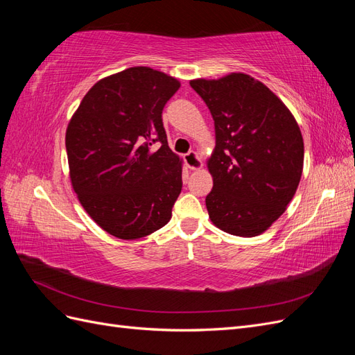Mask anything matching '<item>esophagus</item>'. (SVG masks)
<instances>
[{
	"instance_id": "obj_1",
	"label": "esophagus",
	"mask_w": 355,
	"mask_h": 355,
	"mask_svg": "<svg viewBox=\"0 0 355 355\" xmlns=\"http://www.w3.org/2000/svg\"><path fill=\"white\" fill-rule=\"evenodd\" d=\"M184 159H185V164H187L191 170H198V168H201V166H202L201 159H200V157L197 155L196 151H189L188 154H185Z\"/></svg>"
}]
</instances>
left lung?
Here are the masks:
<instances>
[{"instance_id": "8db88e82", "label": "left lung", "mask_w": 355, "mask_h": 355, "mask_svg": "<svg viewBox=\"0 0 355 355\" xmlns=\"http://www.w3.org/2000/svg\"><path fill=\"white\" fill-rule=\"evenodd\" d=\"M214 121L209 159L211 222L225 232L254 237L286 211L304 167V139L286 105L245 73L192 80Z\"/></svg>"}]
</instances>
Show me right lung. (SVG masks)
<instances>
[{"label": "right lung", "instance_id": "add662e5", "mask_svg": "<svg viewBox=\"0 0 355 355\" xmlns=\"http://www.w3.org/2000/svg\"><path fill=\"white\" fill-rule=\"evenodd\" d=\"M179 87L159 71L128 68L96 83L68 124L72 188L90 218L116 239H142L171 218L182 161L168 148L161 114Z\"/></svg>", "mask_w": 355, "mask_h": 355}]
</instances>
